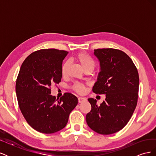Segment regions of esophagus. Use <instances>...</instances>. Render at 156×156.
<instances>
[{
    "label": "esophagus",
    "instance_id": "esophagus-1",
    "mask_svg": "<svg viewBox=\"0 0 156 156\" xmlns=\"http://www.w3.org/2000/svg\"><path fill=\"white\" fill-rule=\"evenodd\" d=\"M87 101V99L84 98H81V97H79L78 98V101L79 103H82L83 101Z\"/></svg>",
    "mask_w": 156,
    "mask_h": 156
}]
</instances>
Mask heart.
I'll use <instances>...</instances> for the list:
<instances>
[{"label": "heart", "instance_id": "1", "mask_svg": "<svg viewBox=\"0 0 156 156\" xmlns=\"http://www.w3.org/2000/svg\"><path fill=\"white\" fill-rule=\"evenodd\" d=\"M74 59L80 64L84 71L87 69L92 71L94 67H95V60L90 55H89L85 52H80V53H77L74 56ZM68 67L69 62H68V61L64 62L62 64V66H61V74H62L63 77L66 75ZM72 89L77 93L83 94L86 91V87L83 83H75L73 84Z\"/></svg>", "mask_w": 156, "mask_h": 156}]
</instances>
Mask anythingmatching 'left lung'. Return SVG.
<instances>
[{
	"instance_id": "8db88e82",
	"label": "left lung",
	"mask_w": 156,
	"mask_h": 156,
	"mask_svg": "<svg viewBox=\"0 0 156 156\" xmlns=\"http://www.w3.org/2000/svg\"><path fill=\"white\" fill-rule=\"evenodd\" d=\"M100 63V72L93 87V92L105 94L100 105L88 98L91 111L86 116L88 126L101 135L121 130L127 124L138 100L139 77L137 69L124 51L112 49H94Z\"/></svg>"
}]
</instances>
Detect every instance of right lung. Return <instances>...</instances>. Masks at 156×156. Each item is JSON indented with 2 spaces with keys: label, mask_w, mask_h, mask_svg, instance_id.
<instances>
[{
  "label": "right lung",
  "mask_w": 156,
  "mask_h": 156,
  "mask_svg": "<svg viewBox=\"0 0 156 156\" xmlns=\"http://www.w3.org/2000/svg\"><path fill=\"white\" fill-rule=\"evenodd\" d=\"M68 52L56 49L33 52L23 61L16 80L19 107L27 123L42 133H56L66 126L78 99L66 92L51 95V87L62 78L61 66Z\"/></svg>",
  "instance_id": "obj_1"
}]
</instances>
